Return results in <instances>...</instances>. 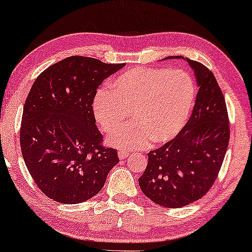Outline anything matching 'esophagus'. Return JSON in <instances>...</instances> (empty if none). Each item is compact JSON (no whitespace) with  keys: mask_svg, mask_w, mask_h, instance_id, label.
Instances as JSON below:
<instances>
[{"mask_svg":"<svg viewBox=\"0 0 252 252\" xmlns=\"http://www.w3.org/2000/svg\"><path fill=\"white\" fill-rule=\"evenodd\" d=\"M128 155H129V153L126 152V151H119L118 152V157H119V159H121V160L125 159V158L128 157Z\"/></svg>","mask_w":252,"mask_h":252,"instance_id":"obj_1","label":"esophagus"}]
</instances>
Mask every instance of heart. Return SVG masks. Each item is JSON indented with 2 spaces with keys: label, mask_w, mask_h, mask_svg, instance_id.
<instances>
[{
  "label": "heart",
  "mask_w": 252,
  "mask_h": 252,
  "mask_svg": "<svg viewBox=\"0 0 252 252\" xmlns=\"http://www.w3.org/2000/svg\"><path fill=\"white\" fill-rule=\"evenodd\" d=\"M100 90L93 103L96 121L106 133L121 127L130 112V124L108 136L123 151L170 142L186 125L196 99L195 83L180 69L136 67L119 74Z\"/></svg>",
  "instance_id": "1"
}]
</instances>
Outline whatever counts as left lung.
Returning a JSON list of instances; mask_svg holds the SVG:
<instances>
[{"instance_id": "1", "label": "left lung", "mask_w": 252, "mask_h": 252, "mask_svg": "<svg viewBox=\"0 0 252 252\" xmlns=\"http://www.w3.org/2000/svg\"><path fill=\"white\" fill-rule=\"evenodd\" d=\"M193 70L196 103L180 133L147 154L148 164L138 179L142 191L155 204L180 208L196 201L213 186L226 155L229 119L222 92L215 75L196 61L183 56Z\"/></svg>"}]
</instances>
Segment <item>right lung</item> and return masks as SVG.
I'll return each instance as SVG.
<instances>
[{"label": "right lung", "mask_w": 252, "mask_h": 252, "mask_svg": "<svg viewBox=\"0 0 252 252\" xmlns=\"http://www.w3.org/2000/svg\"><path fill=\"white\" fill-rule=\"evenodd\" d=\"M125 64L69 56L35 79L25 100L21 148L37 187L73 205L96 196L118 164L116 149L101 146L93 101L104 79Z\"/></svg>", "instance_id": "1"}]
</instances>
